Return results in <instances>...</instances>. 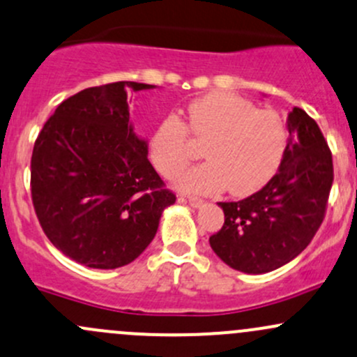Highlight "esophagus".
I'll return each instance as SVG.
<instances>
[{"instance_id": "obj_1", "label": "esophagus", "mask_w": 357, "mask_h": 357, "mask_svg": "<svg viewBox=\"0 0 357 357\" xmlns=\"http://www.w3.org/2000/svg\"><path fill=\"white\" fill-rule=\"evenodd\" d=\"M186 202H188V204L191 205V207H202V205L205 204L204 198L195 197V195H188V197H186Z\"/></svg>"}]
</instances>
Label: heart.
<instances>
[{
	"label": "heart",
	"mask_w": 357,
	"mask_h": 357,
	"mask_svg": "<svg viewBox=\"0 0 357 357\" xmlns=\"http://www.w3.org/2000/svg\"><path fill=\"white\" fill-rule=\"evenodd\" d=\"M191 138L207 142L200 164L181 178V188L217 193L227 188L234 197H248L275 176L287 150V128L273 109H258L255 102L229 92H210L191 100L186 121L164 118L149 138L153 167L174 179L193 159Z\"/></svg>",
	"instance_id": "heart-1"
}]
</instances>
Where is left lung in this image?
Instances as JSON below:
<instances>
[{
  "instance_id": "obj_1",
  "label": "left lung",
  "mask_w": 357,
  "mask_h": 357,
  "mask_svg": "<svg viewBox=\"0 0 357 357\" xmlns=\"http://www.w3.org/2000/svg\"><path fill=\"white\" fill-rule=\"evenodd\" d=\"M289 144L279 171L260 191L219 202L224 226L210 246L229 267L265 273L289 264L310 245L327 212L333 162L320 126L301 107L289 112Z\"/></svg>"
}]
</instances>
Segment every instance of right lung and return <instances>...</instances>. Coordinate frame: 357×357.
<instances>
[{
  "mask_svg": "<svg viewBox=\"0 0 357 357\" xmlns=\"http://www.w3.org/2000/svg\"><path fill=\"white\" fill-rule=\"evenodd\" d=\"M114 82L63 100L33 144L30 195L47 239L90 268L128 265L176 202L130 125L128 90Z\"/></svg>",
  "mask_w": 357,
  "mask_h": 357,
  "instance_id": "obj_1",
  "label": "right lung"
}]
</instances>
